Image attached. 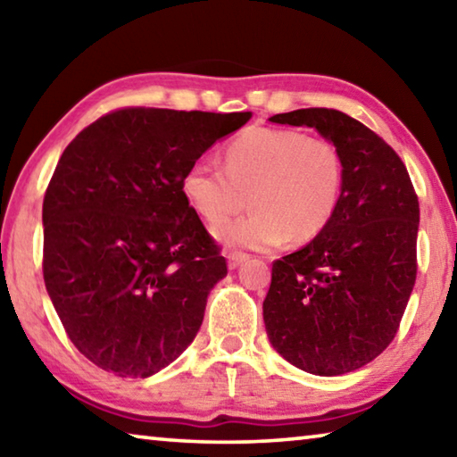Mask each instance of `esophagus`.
Here are the masks:
<instances>
[{"instance_id":"1","label":"esophagus","mask_w":457,"mask_h":457,"mask_svg":"<svg viewBox=\"0 0 457 457\" xmlns=\"http://www.w3.org/2000/svg\"><path fill=\"white\" fill-rule=\"evenodd\" d=\"M226 258H228V266H229V270H236L239 264H244V262L247 260V253H244V252H236V250H229V252H226Z\"/></svg>"}]
</instances>
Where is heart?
Here are the masks:
<instances>
[{
	"instance_id": "1",
	"label": "heart",
	"mask_w": 457,
	"mask_h": 457,
	"mask_svg": "<svg viewBox=\"0 0 457 457\" xmlns=\"http://www.w3.org/2000/svg\"><path fill=\"white\" fill-rule=\"evenodd\" d=\"M343 181V159L327 138L253 127L226 145L223 167L195 161L183 175V193L210 223L239 212L250 197L252 212L220 223L215 236L264 250L288 236L294 242L319 236L337 212Z\"/></svg>"
}]
</instances>
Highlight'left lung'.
Returning <instances> with one entry per match:
<instances>
[{
  "instance_id": "1",
  "label": "left lung",
  "mask_w": 457,
  "mask_h": 457,
  "mask_svg": "<svg viewBox=\"0 0 457 457\" xmlns=\"http://www.w3.org/2000/svg\"><path fill=\"white\" fill-rule=\"evenodd\" d=\"M270 120L319 130L338 149L345 181L328 226L272 264L268 338L306 373H351L399 330L417 276L420 201L399 154L349 114L300 108Z\"/></svg>"
}]
</instances>
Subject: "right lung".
<instances>
[{
    "instance_id": "obj_1",
    "label": "right lung",
    "mask_w": 457,
    "mask_h": 457,
    "mask_svg": "<svg viewBox=\"0 0 457 457\" xmlns=\"http://www.w3.org/2000/svg\"><path fill=\"white\" fill-rule=\"evenodd\" d=\"M252 112L127 106L66 146L44 195V282L96 367L151 377L193 343L228 274L183 175Z\"/></svg>"
}]
</instances>
